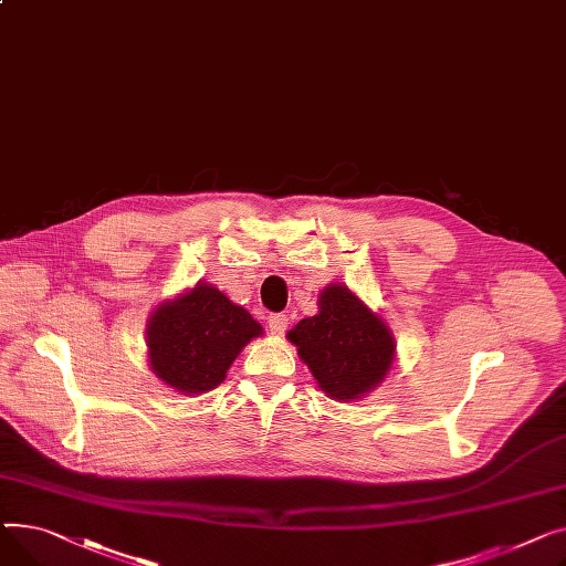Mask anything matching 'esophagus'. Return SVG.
<instances>
[{"label":"esophagus","instance_id":"obj_1","mask_svg":"<svg viewBox=\"0 0 566 566\" xmlns=\"http://www.w3.org/2000/svg\"><path fill=\"white\" fill-rule=\"evenodd\" d=\"M268 326H270V331H272L274 336H283V334H285V328H287V315H283V313H274V315H270Z\"/></svg>","mask_w":566,"mask_h":566}]
</instances>
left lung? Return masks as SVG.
Returning a JSON list of instances; mask_svg holds the SVG:
<instances>
[{"label":"left lung","mask_w":566,"mask_h":566,"mask_svg":"<svg viewBox=\"0 0 566 566\" xmlns=\"http://www.w3.org/2000/svg\"><path fill=\"white\" fill-rule=\"evenodd\" d=\"M317 315L287 331L319 388L338 402L360 400L388 375L395 338L386 322L343 283L319 292Z\"/></svg>","instance_id":"1"}]
</instances>
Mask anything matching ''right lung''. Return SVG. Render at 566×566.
Instances as JSON below:
<instances>
[{
    "mask_svg": "<svg viewBox=\"0 0 566 566\" xmlns=\"http://www.w3.org/2000/svg\"><path fill=\"white\" fill-rule=\"evenodd\" d=\"M262 336L251 313L210 283L159 304L146 324L150 370L182 395L217 388L240 352Z\"/></svg>",
    "mask_w": 566,
    "mask_h": 566,
    "instance_id": "1",
    "label": "right lung"
}]
</instances>
